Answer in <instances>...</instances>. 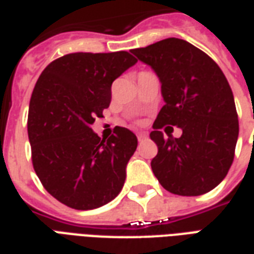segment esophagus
Wrapping results in <instances>:
<instances>
[{
	"label": "esophagus",
	"instance_id": "obj_1",
	"mask_svg": "<svg viewBox=\"0 0 254 254\" xmlns=\"http://www.w3.org/2000/svg\"><path fill=\"white\" fill-rule=\"evenodd\" d=\"M136 136H138V140H145L147 138V132L145 131H139V132H136Z\"/></svg>",
	"mask_w": 254,
	"mask_h": 254
}]
</instances>
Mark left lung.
I'll use <instances>...</instances> for the list:
<instances>
[{"instance_id": "obj_1", "label": "left lung", "mask_w": 254, "mask_h": 254, "mask_svg": "<svg viewBox=\"0 0 254 254\" xmlns=\"http://www.w3.org/2000/svg\"><path fill=\"white\" fill-rule=\"evenodd\" d=\"M131 53L158 75L165 101L150 132L158 147L151 160L153 173L175 195L210 192L230 169L240 129L225 74L207 54L183 39H164ZM170 125L183 129L180 138L170 135ZM164 127L168 137L160 131Z\"/></svg>"}]
</instances>
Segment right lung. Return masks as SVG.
<instances>
[{"instance_id": "1", "label": "right lung", "mask_w": 254, "mask_h": 254, "mask_svg": "<svg viewBox=\"0 0 254 254\" xmlns=\"http://www.w3.org/2000/svg\"><path fill=\"white\" fill-rule=\"evenodd\" d=\"M136 62L127 51L67 54L33 88L27 123L33 169L50 195L74 210L107 204L125 186L136 136L115 127L101 139L90 126L109 107L112 82Z\"/></svg>"}]
</instances>
